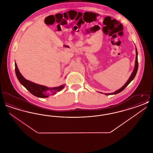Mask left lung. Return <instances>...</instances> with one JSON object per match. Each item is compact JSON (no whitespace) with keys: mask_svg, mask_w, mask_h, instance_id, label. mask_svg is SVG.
<instances>
[{"mask_svg":"<svg viewBox=\"0 0 153 153\" xmlns=\"http://www.w3.org/2000/svg\"><path fill=\"white\" fill-rule=\"evenodd\" d=\"M138 51H137V49L136 48V59H135V67L134 69V71L132 72V73L131 74V76L130 77L129 79L127 81V82L121 88H120L119 89L117 90L115 92H113V93H111V94H105V95H114V94H117L120 92H121L122 91H123L124 88L126 87L130 82H131L132 80H134V79L135 78L136 74L137 73L138 71Z\"/></svg>","mask_w":153,"mask_h":153,"instance_id":"8db88e82","label":"left lung"}]
</instances>
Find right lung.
Segmentation results:
<instances>
[{
    "mask_svg": "<svg viewBox=\"0 0 153 153\" xmlns=\"http://www.w3.org/2000/svg\"><path fill=\"white\" fill-rule=\"evenodd\" d=\"M15 70L16 77L22 85L26 88L32 95L38 97H48L49 96L48 92H51L52 95H54L57 92L62 90L65 87V85H62L57 87L48 88L26 80L22 76V74L19 71L16 63H15Z\"/></svg>",
    "mask_w": 153,
    "mask_h": 153,
    "instance_id": "1",
    "label": "right lung"
}]
</instances>
